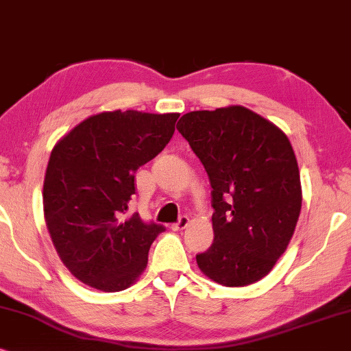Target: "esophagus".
<instances>
[{
	"instance_id": "1",
	"label": "esophagus",
	"mask_w": 351,
	"mask_h": 351,
	"mask_svg": "<svg viewBox=\"0 0 351 351\" xmlns=\"http://www.w3.org/2000/svg\"><path fill=\"white\" fill-rule=\"evenodd\" d=\"M188 224H189V218L188 217H181L178 221L171 224V230L173 231H181V230H184V228L188 226Z\"/></svg>"
}]
</instances>
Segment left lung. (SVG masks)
Returning <instances> with one entry per match:
<instances>
[{"label":"left lung","mask_w":351,"mask_h":351,"mask_svg":"<svg viewBox=\"0 0 351 351\" xmlns=\"http://www.w3.org/2000/svg\"><path fill=\"white\" fill-rule=\"evenodd\" d=\"M176 128L213 189L215 237L207 252L195 255L200 271L226 287L260 281L286 252L302 208L291 141L242 106L188 112Z\"/></svg>","instance_id":"left-lung-1"}]
</instances>
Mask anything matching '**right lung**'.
Returning <instances> with one entry per match:
<instances>
[{"label": "right lung", "mask_w": 351, "mask_h": 351, "mask_svg": "<svg viewBox=\"0 0 351 351\" xmlns=\"http://www.w3.org/2000/svg\"><path fill=\"white\" fill-rule=\"evenodd\" d=\"M180 114L112 110L88 117L51 152L43 184L46 226L78 281L102 292L132 286L162 224L128 207L134 173L163 151Z\"/></svg>", "instance_id": "obj_1"}]
</instances>
